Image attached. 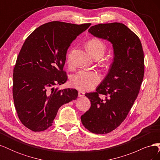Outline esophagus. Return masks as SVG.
Instances as JSON below:
<instances>
[{"instance_id":"esophagus-1","label":"esophagus","mask_w":160,"mask_h":160,"mask_svg":"<svg viewBox=\"0 0 160 160\" xmlns=\"http://www.w3.org/2000/svg\"><path fill=\"white\" fill-rule=\"evenodd\" d=\"M78 96L79 97V98L84 97L85 96V93H84V92H82V91H79L78 92Z\"/></svg>"}]
</instances>
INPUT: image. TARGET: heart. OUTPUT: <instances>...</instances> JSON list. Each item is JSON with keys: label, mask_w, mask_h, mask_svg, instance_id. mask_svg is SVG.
<instances>
[{"label": "heart", "mask_w": 160, "mask_h": 160, "mask_svg": "<svg viewBox=\"0 0 160 160\" xmlns=\"http://www.w3.org/2000/svg\"><path fill=\"white\" fill-rule=\"evenodd\" d=\"M88 51L94 58L101 57L106 49L105 43L98 38H93L87 42ZM71 54L68 55V62L71 61ZM101 80V75L94 71H79L71 76V83L73 88L80 91H89L98 85Z\"/></svg>", "instance_id": "1"}]
</instances>
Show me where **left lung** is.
<instances>
[{"label":"left lung","instance_id":"left-lung-1","mask_svg":"<svg viewBox=\"0 0 160 160\" xmlns=\"http://www.w3.org/2000/svg\"><path fill=\"white\" fill-rule=\"evenodd\" d=\"M88 32L109 41L113 49L108 73L95 92L85 94L91 108L81 116L89 132L105 134L119 126L137 98L144 75L143 51L139 37L122 23L99 24Z\"/></svg>","mask_w":160,"mask_h":160}]
</instances>
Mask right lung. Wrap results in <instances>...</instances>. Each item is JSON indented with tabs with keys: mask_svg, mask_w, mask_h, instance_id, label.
I'll return each instance as SVG.
<instances>
[{
	"mask_svg": "<svg viewBox=\"0 0 160 160\" xmlns=\"http://www.w3.org/2000/svg\"><path fill=\"white\" fill-rule=\"evenodd\" d=\"M91 25L52 21L37 28L28 36L13 70L12 95L18 117L33 132L51 126L62 105L75 100L78 91L52 86L67 80L63 71L67 49Z\"/></svg>",
	"mask_w": 160,
	"mask_h": 160,
	"instance_id": "add662e5",
	"label": "right lung"
}]
</instances>
